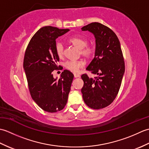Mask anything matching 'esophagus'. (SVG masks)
<instances>
[{
    "mask_svg": "<svg viewBox=\"0 0 149 149\" xmlns=\"http://www.w3.org/2000/svg\"><path fill=\"white\" fill-rule=\"evenodd\" d=\"M74 77H75V78H77V77H79L80 76L78 74H74Z\"/></svg>",
    "mask_w": 149,
    "mask_h": 149,
    "instance_id": "34e87169",
    "label": "esophagus"
}]
</instances>
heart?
<instances>
[{
  "label": "heart",
  "mask_w": 149,
  "mask_h": 149,
  "mask_svg": "<svg viewBox=\"0 0 149 149\" xmlns=\"http://www.w3.org/2000/svg\"><path fill=\"white\" fill-rule=\"evenodd\" d=\"M68 42L80 49V54L85 59H90L95 54L93 47L87 45L88 40L82 36H74L68 40ZM56 52L59 58L64 55V47L61 43H58L56 45ZM84 66V63L82 61H69L65 63V67L72 72H77Z\"/></svg>",
  "instance_id": "obj_1"
}]
</instances>
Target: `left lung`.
Here are the masks:
<instances>
[{
	"label": "left lung",
	"mask_w": 149,
	"mask_h": 149,
	"mask_svg": "<svg viewBox=\"0 0 149 149\" xmlns=\"http://www.w3.org/2000/svg\"><path fill=\"white\" fill-rule=\"evenodd\" d=\"M92 33L96 39L95 58L86 68L91 74L81 75L84 86L81 89L85 104L93 109L108 106L115 99L125 72V62L118 37L113 31L99 22L81 28Z\"/></svg>",
	"instance_id": "1"
}]
</instances>
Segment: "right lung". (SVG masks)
<instances>
[{
	"label": "right lung",
	"mask_w": 149,
	"mask_h": 149,
	"mask_svg": "<svg viewBox=\"0 0 149 149\" xmlns=\"http://www.w3.org/2000/svg\"><path fill=\"white\" fill-rule=\"evenodd\" d=\"M68 31L52 26L41 28L31 39L25 52L24 68L31 97L49 113L64 108L74 79L68 70H63L59 79L52 75L54 70L61 69L57 65L59 58L56 52V39Z\"/></svg>",
	"instance_id": "1"
}]
</instances>
